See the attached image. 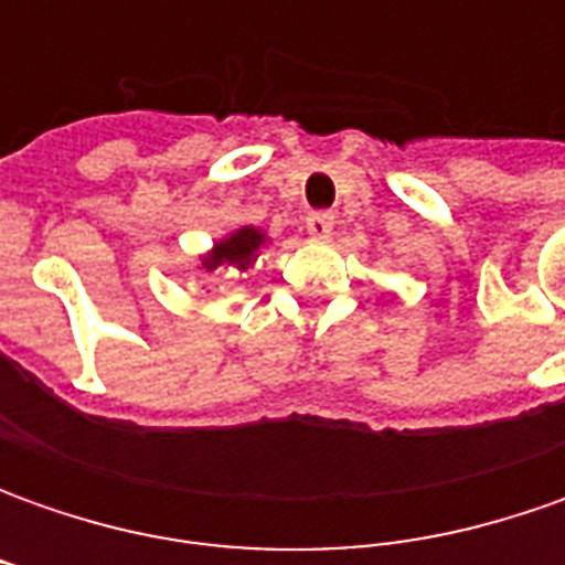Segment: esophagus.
Segmentation results:
<instances>
[{
  "label": "esophagus",
  "mask_w": 565,
  "mask_h": 565,
  "mask_svg": "<svg viewBox=\"0 0 565 565\" xmlns=\"http://www.w3.org/2000/svg\"><path fill=\"white\" fill-rule=\"evenodd\" d=\"M305 226H308V235H311V238H327V235L333 232V213L315 210V213H308Z\"/></svg>",
  "instance_id": "obj_1"
}]
</instances>
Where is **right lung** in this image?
Segmentation results:
<instances>
[{"mask_svg": "<svg viewBox=\"0 0 565 565\" xmlns=\"http://www.w3.org/2000/svg\"><path fill=\"white\" fill-rule=\"evenodd\" d=\"M267 245H270V235H267L260 226L232 228L228 235H223V238H216V242H213V248L204 250V254L198 257V270L248 273L250 267L260 260V254H264Z\"/></svg>", "mask_w": 565, "mask_h": 565, "instance_id": "add662e5", "label": "right lung"}]
</instances>
